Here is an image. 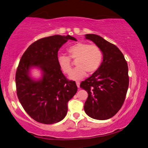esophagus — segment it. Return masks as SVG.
Instances as JSON below:
<instances>
[{
	"instance_id": "34e87169",
	"label": "esophagus",
	"mask_w": 148,
	"mask_h": 148,
	"mask_svg": "<svg viewBox=\"0 0 148 148\" xmlns=\"http://www.w3.org/2000/svg\"><path fill=\"white\" fill-rule=\"evenodd\" d=\"M76 85H77V87H78V88H79V84H80V83L79 82H76Z\"/></svg>"
}]
</instances>
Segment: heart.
<instances>
[{"instance_id": "1", "label": "heart", "mask_w": 148, "mask_h": 148, "mask_svg": "<svg viewBox=\"0 0 148 148\" xmlns=\"http://www.w3.org/2000/svg\"><path fill=\"white\" fill-rule=\"evenodd\" d=\"M69 57L59 55L57 62L60 70L64 74H69L72 69L70 58L76 60V67L70 74V79L79 80L88 74H93L99 69L103 61V55L99 47L96 45H90L88 43H75L67 49Z\"/></svg>"}]
</instances>
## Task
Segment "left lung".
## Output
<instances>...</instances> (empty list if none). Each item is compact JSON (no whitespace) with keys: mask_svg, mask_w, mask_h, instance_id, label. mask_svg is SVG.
Here are the masks:
<instances>
[{"mask_svg":"<svg viewBox=\"0 0 148 148\" xmlns=\"http://www.w3.org/2000/svg\"><path fill=\"white\" fill-rule=\"evenodd\" d=\"M85 37L101 49L103 59L97 71L79 86L88 93L84 111L91 118L107 120L116 114L125 100L129 84L127 62L119 49L103 37L95 34Z\"/></svg>","mask_w":148,"mask_h":148,"instance_id":"left-lung-1","label":"left lung"}]
</instances>
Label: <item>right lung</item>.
<instances>
[{
    "instance_id": "right-lung-1",
    "label": "right lung",
    "mask_w": 148,
    "mask_h": 148,
    "mask_svg": "<svg viewBox=\"0 0 148 148\" xmlns=\"http://www.w3.org/2000/svg\"><path fill=\"white\" fill-rule=\"evenodd\" d=\"M69 39L68 35L44 37L30 45L23 54L16 73V93L25 112L37 122L57 123L66 115L68 102L78 90L76 82L69 80L57 62L58 51ZM38 67L43 76L39 81L29 76L32 67Z\"/></svg>"
}]
</instances>
